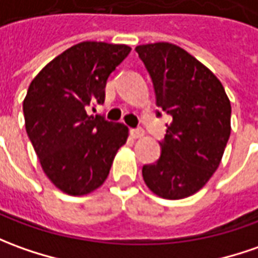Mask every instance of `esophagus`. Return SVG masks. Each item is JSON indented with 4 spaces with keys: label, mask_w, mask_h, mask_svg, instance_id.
<instances>
[{
    "label": "esophagus",
    "mask_w": 258,
    "mask_h": 258,
    "mask_svg": "<svg viewBox=\"0 0 258 258\" xmlns=\"http://www.w3.org/2000/svg\"><path fill=\"white\" fill-rule=\"evenodd\" d=\"M130 134L133 138H141L144 136V131L141 128H137V130H131L130 131Z\"/></svg>",
    "instance_id": "34e87169"
}]
</instances>
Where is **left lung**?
I'll use <instances>...</instances> for the list:
<instances>
[{"mask_svg":"<svg viewBox=\"0 0 258 258\" xmlns=\"http://www.w3.org/2000/svg\"><path fill=\"white\" fill-rule=\"evenodd\" d=\"M136 50L150 72L157 104L172 115L161 157L143 166L144 182L159 198H188L220 165L232 131L230 100L213 72L178 45L157 42Z\"/></svg>","mask_w":258,"mask_h":258,"instance_id":"left-lung-1","label":"left lung"}]
</instances>
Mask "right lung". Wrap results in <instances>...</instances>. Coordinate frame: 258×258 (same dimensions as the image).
Returning a JSON list of instances; mask_svg holds the SVG:
<instances>
[{
  "label": "right lung",
  "mask_w": 258,
  "mask_h": 258,
  "mask_svg": "<svg viewBox=\"0 0 258 258\" xmlns=\"http://www.w3.org/2000/svg\"><path fill=\"white\" fill-rule=\"evenodd\" d=\"M130 52L127 45L80 42L29 85L22 104L26 134L45 175L63 194L83 196L100 188L127 143L122 122L87 111L104 103L107 79Z\"/></svg>",
  "instance_id": "1"
}]
</instances>
